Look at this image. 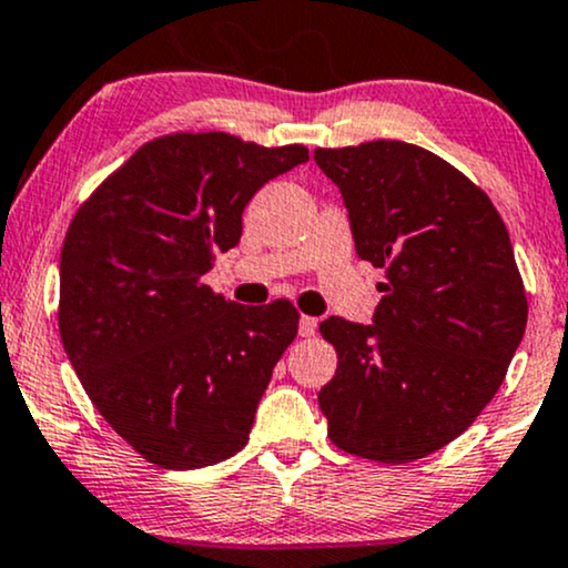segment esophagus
Listing matches in <instances>:
<instances>
[{"label":"esophagus","instance_id":"esophagus-1","mask_svg":"<svg viewBox=\"0 0 568 568\" xmlns=\"http://www.w3.org/2000/svg\"><path fill=\"white\" fill-rule=\"evenodd\" d=\"M315 331H317L315 317L302 315V321H298V334H302V336H315Z\"/></svg>","mask_w":568,"mask_h":568}]
</instances>
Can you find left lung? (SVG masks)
<instances>
[{"label":"left lung","mask_w":568,"mask_h":568,"mask_svg":"<svg viewBox=\"0 0 568 568\" xmlns=\"http://www.w3.org/2000/svg\"><path fill=\"white\" fill-rule=\"evenodd\" d=\"M355 251L384 270L374 323H321L336 376L317 395L328 438L384 465L459 438L497 395L529 304L501 216L480 186L406 141L315 149Z\"/></svg>","instance_id":"1"}]
</instances>
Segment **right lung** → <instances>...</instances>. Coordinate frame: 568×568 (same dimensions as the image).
Here are the masks:
<instances>
[{
    "label": "right lung",
    "instance_id": "1",
    "mask_svg": "<svg viewBox=\"0 0 568 568\" xmlns=\"http://www.w3.org/2000/svg\"><path fill=\"white\" fill-rule=\"evenodd\" d=\"M302 143L230 133L143 143L71 219L58 328L98 414L152 465L194 470L247 443L272 368L296 338L285 298L226 302L202 275L243 234V211Z\"/></svg>",
    "mask_w": 568,
    "mask_h": 568
}]
</instances>
